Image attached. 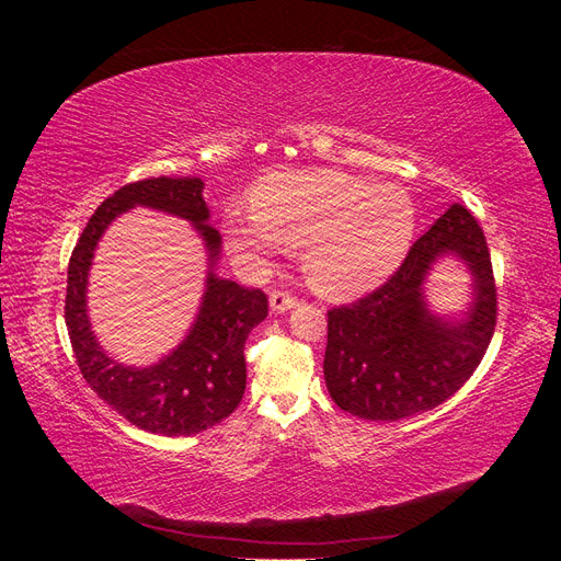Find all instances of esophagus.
<instances>
[{
	"mask_svg": "<svg viewBox=\"0 0 561 561\" xmlns=\"http://www.w3.org/2000/svg\"><path fill=\"white\" fill-rule=\"evenodd\" d=\"M268 304H271V311L285 313V311H290V309L297 307V299H295L293 295H287V293H280V290H278V293H271Z\"/></svg>",
	"mask_w": 561,
	"mask_h": 561,
	"instance_id": "1",
	"label": "esophagus"
}]
</instances>
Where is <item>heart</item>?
I'll list each match as a JSON object with an SVG mask.
<instances>
[{
	"label": "heart",
	"mask_w": 561,
	"mask_h": 561,
	"mask_svg": "<svg viewBox=\"0 0 561 561\" xmlns=\"http://www.w3.org/2000/svg\"><path fill=\"white\" fill-rule=\"evenodd\" d=\"M416 231V208L402 186L316 171L274 173L254 184L252 206L222 213L236 262L266 266L287 248H304V271L325 297H355L402 264Z\"/></svg>",
	"instance_id": "1"
}]
</instances>
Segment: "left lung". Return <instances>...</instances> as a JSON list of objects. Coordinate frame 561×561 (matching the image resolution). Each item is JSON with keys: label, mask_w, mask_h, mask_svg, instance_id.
<instances>
[{"label": "left lung", "mask_w": 561, "mask_h": 561, "mask_svg": "<svg viewBox=\"0 0 561 561\" xmlns=\"http://www.w3.org/2000/svg\"><path fill=\"white\" fill-rule=\"evenodd\" d=\"M471 271L461 317L430 311L425 284L443 256ZM496 328V283L478 219L454 206L414 241L402 266L375 293L328 311L325 383L336 407L369 421H400L443 404L484 358Z\"/></svg>", "instance_id": "8db88e82"}]
</instances>
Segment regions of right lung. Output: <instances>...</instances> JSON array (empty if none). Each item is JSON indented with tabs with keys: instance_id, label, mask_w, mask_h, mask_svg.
<instances>
[{
	"instance_id": "add662e5",
	"label": "right lung",
	"mask_w": 561,
	"mask_h": 561,
	"mask_svg": "<svg viewBox=\"0 0 561 561\" xmlns=\"http://www.w3.org/2000/svg\"><path fill=\"white\" fill-rule=\"evenodd\" d=\"M135 205L186 218L209 252L207 293L195 325L178 350L147 368L110 359L96 344L85 309L96 241L118 214ZM208 217L201 178H151L126 184L91 215L67 266L65 322L81 375L98 398L147 433L196 435L227 419L245 393V339L268 313L262 290L215 276L222 239Z\"/></svg>"
}]
</instances>
